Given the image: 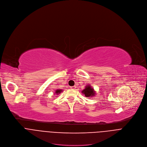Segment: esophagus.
<instances>
[{
	"label": "esophagus",
	"instance_id": "1",
	"mask_svg": "<svg viewBox=\"0 0 147 147\" xmlns=\"http://www.w3.org/2000/svg\"><path fill=\"white\" fill-rule=\"evenodd\" d=\"M71 89H75L76 88V86H72V87H70Z\"/></svg>",
	"mask_w": 147,
	"mask_h": 147
}]
</instances>
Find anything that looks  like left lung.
I'll return each mask as SVG.
<instances>
[{"label": "left lung", "instance_id": "8db88e82", "mask_svg": "<svg viewBox=\"0 0 147 147\" xmlns=\"http://www.w3.org/2000/svg\"><path fill=\"white\" fill-rule=\"evenodd\" d=\"M82 92L85 95L86 97L93 96L95 94L94 88H91L90 86H86V88L82 91Z\"/></svg>", "mask_w": 147, "mask_h": 147}]
</instances>
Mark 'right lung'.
I'll use <instances>...</instances> for the list:
<instances>
[{
	"label": "right lung",
	"instance_id": "obj_1",
	"mask_svg": "<svg viewBox=\"0 0 147 147\" xmlns=\"http://www.w3.org/2000/svg\"><path fill=\"white\" fill-rule=\"evenodd\" d=\"M61 91H62L60 90H57L56 91L55 93H56L57 95H58V94H59L61 92Z\"/></svg>",
	"mask_w": 147,
	"mask_h": 147
}]
</instances>
